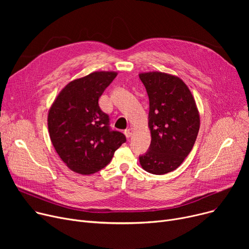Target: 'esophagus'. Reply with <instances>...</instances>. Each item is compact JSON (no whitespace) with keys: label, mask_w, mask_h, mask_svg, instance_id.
<instances>
[{"label":"esophagus","mask_w":249,"mask_h":249,"mask_svg":"<svg viewBox=\"0 0 249 249\" xmlns=\"http://www.w3.org/2000/svg\"><path fill=\"white\" fill-rule=\"evenodd\" d=\"M133 132H134V130L132 129V128H129V129H127V130H125V135H126V137L127 138H130L132 136V134H133Z\"/></svg>","instance_id":"esophagus-1"}]
</instances>
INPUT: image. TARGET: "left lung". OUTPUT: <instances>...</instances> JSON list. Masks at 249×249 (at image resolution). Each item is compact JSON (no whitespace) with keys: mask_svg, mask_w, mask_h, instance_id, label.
<instances>
[{"mask_svg":"<svg viewBox=\"0 0 249 249\" xmlns=\"http://www.w3.org/2000/svg\"><path fill=\"white\" fill-rule=\"evenodd\" d=\"M149 99L151 142L139 156L142 168L153 175L175 171L191 152L200 128L197 105L179 77L164 72L140 73Z\"/></svg>","mask_w":249,"mask_h":249,"instance_id":"8db88e82","label":"left lung"}]
</instances>
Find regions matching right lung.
Instances as JSON below:
<instances>
[{"instance_id": "1", "label": "right lung", "mask_w": 249, "mask_h": 249, "mask_svg": "<svg viewBox=\"0 0 249 249\" xmlns=\"http://www.w3.org/2000/svg\"><path fill=\"white\" fill-rule=\"evenodd\" d=\"M117 73L96 71L65 86L48 113V131L59 158L71 171L90 175L106 166L126 142L110 127L99 98Z\"/></svg>"}]
</instances>
